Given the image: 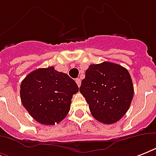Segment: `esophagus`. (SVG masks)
I'll use <instances>...</instances> for the list:
<instances>
[{
  "mask_svg": "<svg viewBox=\"0 0 156 156\" xmlns=\"http://www.w3.org/2000/svg\"><path fill=\"white\" fill-rule=\"evenodd\" d=\"M75 81H76V83H77V84H78V87H79L81 86V79H79V78H77Z\"/></svg>",
  "mask_w": 156,
  "mask_h": 156,
  "instance_id": "esophagus-1",
  "label": "esophagus"
}]
</instances>
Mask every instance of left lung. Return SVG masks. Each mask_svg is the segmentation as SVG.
Masks as SVG:
<instances>
[{
    "label": "left lung",
    "mask_w": 156,
    "mask_h": 156,
    "mask_svg": "<svg viewBox=\"0 0 156 156\" xmlns=\"http://www.w3.org/2000/svg\"><path fill=\"white\" fill-rule=\"evenodd\" d=\"M79 91L95 120L109 125L116 123L128 111L133 100V85L126 68L104 61L89 66Z\"/></svg>",
    "instance_id": "left-lung-1"
}]
</instances>
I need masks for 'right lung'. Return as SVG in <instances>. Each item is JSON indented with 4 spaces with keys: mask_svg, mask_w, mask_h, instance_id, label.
I'll use <instances>...</instances> for the list:
<instances>
[{
    "mask_svg": "<svg viewBox=\"0 0 156 156\" xmlns=\"http://www.w3.org/2000/svg\"><path fill=\"white\" fill-rule=\"evenodd\" d=\"M78 91L75 81L53 66L32 71L20 86L24 108L35 121L46 126H53L66 117L73 95Z\"/></svg>",
    "mask_w": 156,
    "mask_h": 156,
    "instance_id": "obj_1",
    "label": "right lung"
}]
</instances>
